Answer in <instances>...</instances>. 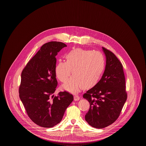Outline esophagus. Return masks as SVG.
I'll return each instance as SVG.
<instances>
[{
	"label": "esophagus",
	"instance_id": "esophagus-1",
	"mask_svg": "<svg viewBox=\"0 0 146 146\" xmlns=\"http://www.w3.org/2000/svg\"><path fill=\"white\" fill-rule=\"evenodd\" d=\"M80 99V97L79 96H78V95H75L74 96V101H78Z\"/></svg>",
	"mask_w": 146,
	"mask_h": 146
}]
</instances>
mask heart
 Here are the masks:
<instances>
[{
	"mask_svg": "<svg viewBox=\"0 0 146 146\" xmlns=\"http://www.w3.org/2000/svg\"><path fill=\"white\" fill-rule=\"evenodd\" d=\"M65 58L66 62L59 61L55 67L56 77L62 83L68 79L71 70L73 74L63 85L64 89L78 92L97 84L105 67V58L101 52L76 48L68 52Z\"/></svg>",
	"mask_w": 146,
	"mask_h": 146,
	"instance_id": "1",
	"label": "heart"
}]
</instances>
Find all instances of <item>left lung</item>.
Returning <instances> with one entry per match:
<instances>
[{"instance_id":"1","label":"left lung","mask_w":146,"mask_h":146,"mask_svg":"<svg viewBox=\"0 0 146 146\" xmlns=\"http://www.w3.org/2000/svg\"><path fill=\"white\" fill-rule=\"evenodd\" d=\"M106 58L104 74L83 95L90 103L85 120L92 127L102 129L118 119L127 99L123 65L112 52L102 47Z\"/></svg>"}]
</instances>
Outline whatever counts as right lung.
Masks as SVG:
<instances>
[{"instance_id":"right-lung-1","label":"right lung","mask_w":146,"mask_h":146,"mask_svg":"<svg viewBox=\"0 0 146 146\" xmlns=\"http://www.w3.org/2000/svg\"><path fill=\"white\" fill-rule=\"evenodd\" d=\"M67 45L62 42L44 44L21 73L19 96L28 117L43 127H51L62 119L73 96L67 91L54 93L57 85L56 56Z\"/></svg>"}]
</instances>
